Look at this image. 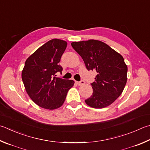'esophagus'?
Listing matches in <instances>:
<instances>
[{
  "instance_id": "obj_1",
  "label": "esophagus",
  "mask_w": 150,
  "mask_h": 150,
  "mask_svg": "<svg viewBox=\"0 0 150 150\" xmlns=\"http://www.w3.org/2000/svg\"><path fill=\"white\" fill-rule=\"evenodd\" d=\"M75 83L77 84V85L78 86H80V85H82V84H84V81L83 80H81V81H75Z\"/></svg>"
}]
</instances>
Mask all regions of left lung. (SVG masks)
<instances>
[{
  "label": "left lung",
  "instance_id": "8db88e82",
  "mask_svg": "<svg viewBox=\"0 0 150 150\" xmlns=\"http://www.w3.org/2000/svg\"><path fill=\"white\" fill-rule=\"evenodd\" d=\"M73 49L83 58L86 69L97 73L91 83L93 93L85 102L90 107L103 108L120 96L127 83L128 68L120 54L97 40L73 42Z\"/></svg>",
  "mask_w": 150,
  "mask_h": 150
}]
</instances>
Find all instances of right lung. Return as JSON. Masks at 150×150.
Returning a JSON list of instances; mask_svg holds the SVG:
<instances>
[{
  "mask_svg": "<svg viewBox=\"0 0 150 150\" xmlns=\"http://www.w3.org/2000/svg\"><path fill=\"white\" fill-rule=\"evenodd\" d=\"M67 45L65 40L52 39L25 61L21 73L24 86L31 99L42 108L52 110L61 107L75 83L56 77L63 69L59 63Z\"/></svg>",
  "mask_w": 150,
  "mask_h": 150,
  "instance_id": "right-lung-1",
  "label": "right lung"
}]
</instances>
